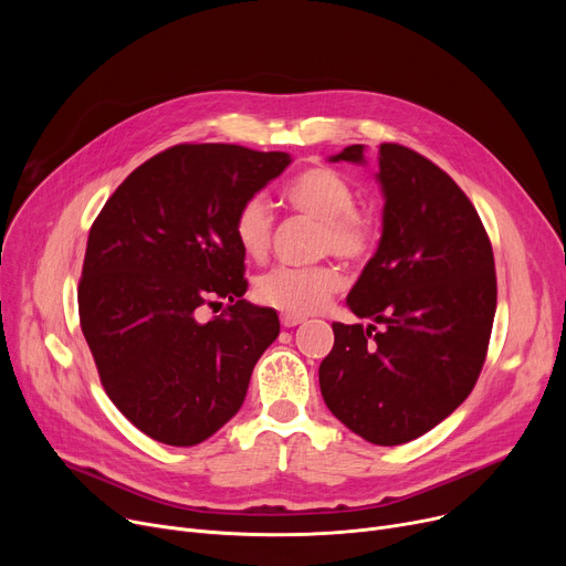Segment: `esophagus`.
<instances>
[{
  "mask_svg": "<svg viewBox=\"0 0 566 566\" xmlns=\"http://www.w3.org/2000/svg\"><path fill=\"white\" fill-rule=\"evenodd\" d=\"M284 328H295V325H301L305 321V316H298V314H282L280 316Z\"/></svg>",
  "mask_w": 566,
  "mask_h": 566,
  "instance_id": "obj_1",
  "label": "esophagus"
}]
</instances>
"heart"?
<instances>
[{
    "label": "heart",
    "instance_id": "b5f03b06",
    "mask_svg": "<svg viewBox=\"0 0 566 566\" xmlns=\"http://www.w3.org/2000/svg\"><path fill=\"white\" fill-rule=\"evenodd\" d=\"M284 201L295 213L321 222L318 250L348 261L367 259L378 243V222L363 211L358 192L346 176L331 167H307L284 186ZM238 248L250 259H263L273 241V213L263 197H248L233 216ZM344 286V273L333 263L280 265L256 280V298L286 314H312L328 305Z\"/></svg>",
    "mask_w": 566,
    "mask_h": 566
}]
</instances>
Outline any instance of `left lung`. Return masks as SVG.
Returning a JSON list of instances; mask_svg holds the SVG:
<instances>
[{
	"mask_svg": "<svg viewBox=\"0 0 566 566\" xmlns=\"http://www.w3.org/2000/svg\"><path fill=\"white\" fill-rule=\"evenodd\" d=\"M331 160L365 163V144ZM376 178L382 235L346 298L355 316L371 323H333L335 346L318 382L342 424L388 448L431 431L472 392L486 360L497 284L486 229L438 165L401 144H380Z\"/></svg>",
	"mask_w": 566,
	"mask_h": 566,
	"instance_id": "obj_1",
	"label": "left lung"
}]
</instances>
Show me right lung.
<instances>
[{"mask_svg":"<svg viewBox=\"0 0 566 566\" xmlns=\"http://www.w3.org/2000/svg\"><path fill=\"white\" fill-rule=\"evenodd\" d=\"M291 163L238 144H176L114 190L88 231L80 325L112 403L148 438L190 448L243 406L280 335L248 291L233 216ZM228 307L213 322L199 306Z\"/></svg>","mask_w":566,"mask_h":566,"instance_id":"add662e5","label":"right lung"}]
</instances>
